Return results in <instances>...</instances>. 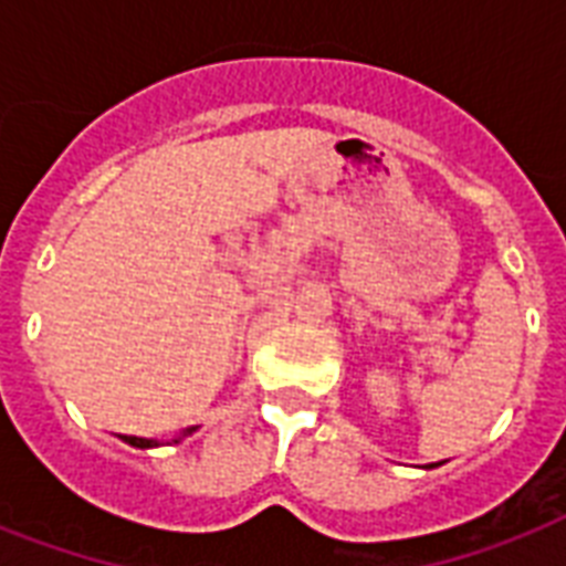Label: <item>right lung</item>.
<instances>
[{
	"instance_id": "obj_1",
	"label": "right lung",
	"mask_w": 566,
	"mask_h": 566,
	"mask_svg": "<svg viewBox=\"0 0 566 566\" xmlns=\"http://www.w3.org/2000/svg\"><path fill=\"white\" fill-rule=\"evenodd\" d=\"M190 431H193V429H188V431H185V434H190ZM185 434H181V438H185ZM123 440H126V443H132V447H137V449H153V447H158V440L135 438V434H123ZM176 443H179V440H176Z\"/></svg>"
}]
</instances>
